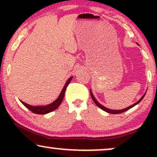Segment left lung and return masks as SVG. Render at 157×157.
I'll return each instance as SVG.
<instances>
[{"instance_id":"8db88e82","label":"left lung","mask_w":157,"mask_h":157,"mask_svg":"<svg viewBox=\"0 0 157 157\" xmlns=\"http://www.w3.org/2000/svg\"><path fill=\"white\" fill-rule=\"evenodd\" d=\"M90 94H91V98H92L93 101L94 102V103L96 104V105H97V106H98L99 108H100V109H102V110H103V111H106V112H108V113H113V114H117V113H122V112H125V111H128V109H131V108H133V107H134V106H135L136 105H137L138 103H140V102L142 101V99L144 98V97H145V94H146V93L144 94L143 96H142V97H141V98H140V100H138L137 102H135L134 104H133L132 105L128 106V107L125 108V109H122V110H113V109H108V108H106V107H105V106H103L102 105H101V104H100V102H99L97 101V100H96V99H95V97H94V95H93V93H92V91H91V89H90Z\"/></svg>"}]
</instances>
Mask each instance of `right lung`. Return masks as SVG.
Instances as JSON below:
<instances>
[{
	"instance_id": "obj_1",
	"label": "right lung",
	"mask_w": 157,
	"mask_h": 157,
	"mask_svg": "<svg viewBox=\"0 0 157 157\" xmlns=\"http://www.w3.org/2000/svg\"><path fill=\"white\" fill-rule=\"evenodd\" d=\"M72 78H73V77H71L68 78V80L66 81V82L65 83V86H63V88L62 91H61L59 97H57V98L56 99V100L53 102H52V103L48 104V105H46L35 106V105H29V104L26 103V102L21 101V102H22L23 105L26 106L27 109H29L32 112L37 113V114H46V113L52 112V111H55V110L57 109V108L60 106L61 102H62V101H63V100L65 91H66V87H67L68 85L70 83V82H71V80H72Z\"/></svg>"
}]
</instances>
